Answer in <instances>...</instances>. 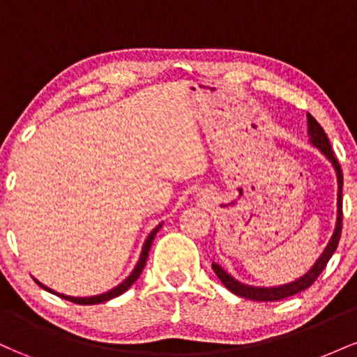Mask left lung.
<instances>
[{
    "instance_id": "1",
    "label": "left lung",
    "mask_w": 357,
    "mask_h": 357,
    "mask_svg": "<svg viewBox=\"0 0 357 357\" xmlns=\"http://www.w3.org/2000/svg\"><path fill=\"white\" fill-rule=\"evenodd\" d=\"M307 126H309V136H310V142L317 147L319 151H322V154L333 162L335 173H337V184H339V192H337V223H335V230L333 238H331L329 245H327L326 250L319 260L315 261L314 267L302 275L301 278H297L296 282H290V284L285 285H278V287H252V285H245L241 282L235 280L230 273L225 272L223 268L220 267L218 264H211L213 272L216 273V277L220 278L221 284L227 287L230 292L235 294V296H240L243 298H250V301H257V302H273V301H282V298H287L290 296H296V294L302 292V290L309 289L310 285L317 280V277L321 275L322 270L326 268L327 261L331 260L333 253L337 248L339 240H341V231H342V171H341V165L335 159L333 147H331L329 137L327 134L324 132V129L321 127L315 119L307 114Z\"/></svg>"
}]
</instances>
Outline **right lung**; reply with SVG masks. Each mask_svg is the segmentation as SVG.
<instances>
[{"label":"right lung","instance_id":"1","mask_svg":"<svg viewBox=\"0 0 357 357\" xmlns=\"http://www.w3.org/2000/svg\"><path fill=\"white\" fill-rule=\"evenodd\" d=\"M161 227H162V225H158V227H155L154 230L151 231V235L147 236V240H146L144 247H142L141 258H139V261H137L136 268L132 270V273H130V275L127 277L126 280L122 282V284H119L117 287H114V289H112V290H109V292L100 294V296H93V297H70V296H63V294H59V292H55V290L48 289V287H45L43 284H40V282L36 280V278H33V280H35L36 284H38L40 287H42V289L48 290V292L55 294V296H59V297H61V298H65V301L75 302V304H80V305H93V304H102V302H107V301H110V298L119 297V296H121V294H124L126 290L129 289V287L132 285L134 282L137 280L139 275H141L142 268H144V265H146V261H147V257H149V250H151V245H153V240H154L155 233L159 231V228H161Z\"/></svg>","mask_w":357,"mask_h":357}]
</instances>
